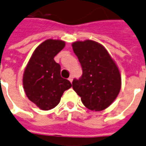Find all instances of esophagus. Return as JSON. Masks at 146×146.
<instances>
[{"label":"esophagus","instance_id":"34e87169","mask_svg":"<svg viewBox=\"0 0 146 146\" xmlns=\"http://www.w3.org/2000/svg\"><path fill=\"white\" fill-rule=\"evenodd\" d=\"M68 80H69V81H70V82H72V81H73V76H72V75H71V76H70V77H69V78H68Z\"/></svg>","mask_w":146,"mask_h":146}]
</instances>
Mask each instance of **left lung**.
I'll use <instances>...</instances> for the list:
<instances>
[{
    "mask_svg": "<svg viewBox=\"0 0 146 146\" xmlns=\"http://www.w3.org/2000/svg\"><path fill=\"white\" fill-rule=\"evenodd\" d=\"M72 48L83 70L80 79L73 80L72 88L85 107L95 111L105 109L121 91L118 67L107 50L95 41H78Z\"/></svg>",
    "mask_w": 146,
    "mask_h": 146,
    "instance_id": "8db88e82",
    "label": "left lung"
}]
</instances>
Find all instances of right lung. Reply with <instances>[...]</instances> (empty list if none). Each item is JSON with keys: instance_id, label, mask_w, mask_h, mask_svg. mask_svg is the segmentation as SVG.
<instances>
[{"instance_id": "obj_1", "label": "right lung", "mask_w": 146, "mask_h": 146, "mask_svg": "<svg viewBox=\"0 0 146 146\" xmlns=\"http://www.w3.org/2000/svg\"><path fill=\"white\" fill-rule=\"evenodd\" d=\"M64 46L61 40H46L35 49L24 71L25 95L42 110L57 106L63 92L72 86L69 80L62 78L61 66L54 59Z\"/></svg>"}]
</instances>
